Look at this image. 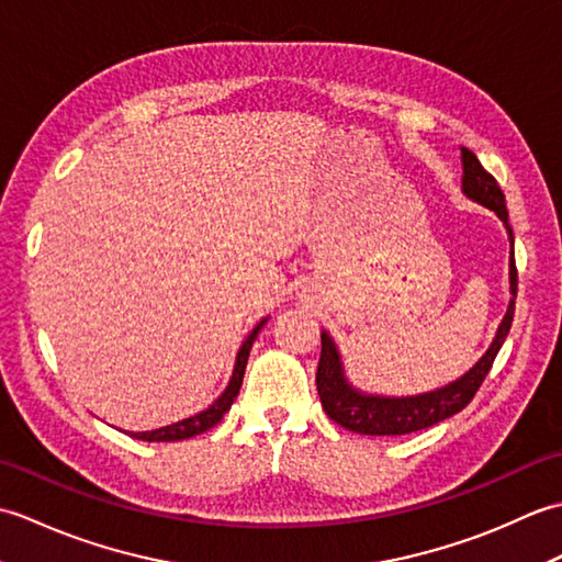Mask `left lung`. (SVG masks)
<instances>
[{"mask_svg":"<svg viewBox=\"0 0 562 562\" xmlns=\"http://www.w3.org/2000/svg\"><path fill=\"white\" fill-rule=\"evenodd\" d=\"M461 161H463V178L461 190L465 198L479 202V205L493 210L499 220H503L505 229L509 234V244H515V234L509 226V214L505 207V193L499 190L495 178L487 173L479 157L471 149L461 147ZM509 292L512 300L507 306V314L503 324L497 328V336L491 348L473 364L461 379L451 381V384L441 386L437 391L420 393V396H405V398H389V396H372V393H362L348 384L342 372V362L336 342L330 340L328 333H321V360L316 372V389L324 405L326 415L333 423H338L345 429H352L357 435H408L417 429L432 427L447 417L463 411L481 389L483 379L491 372L495 357L503 348L507 333L512 328V318H515V300H517V266H515V250L509 258Z\"/></svg>","mask_w":562,"mask_h":562,"instance_id":"8db88e82","label":"left lung"}]
</instances>
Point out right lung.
Returning <instances> with one entry per match:
<instances>
[{
  "label": "right lung",
  "instance_id": "right-lung-1",
  "mask_svg": "<svg viewBox=\"0 0 562 562\" xmlns=\"http://www.w3.org/2000/svg\"><path fill=\"white\" fill-rule=\"evenodd\" d=\"M266 321L268 318H262L260 324L248 333V338L244 340L241 350H238V355H236V364H234V374L229 379V386L224 389L222 396L214 401L210 408L200 411L198 415H190V417H186V420H181V423H173V425H166V427H159V429H151V432H127V435L135 437V439H142V441H181V439H190V437H195V435L207 432L210 427L217 425L222 417H224V413L232 408L234 398L238 396V389H241L244 372H246L248 352H250V348H254V340L258 338V330L266 326Z\"/></svg>",
  "mask_w": 562,
  "mask_h": 562
}]
</instances>
